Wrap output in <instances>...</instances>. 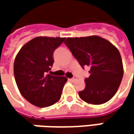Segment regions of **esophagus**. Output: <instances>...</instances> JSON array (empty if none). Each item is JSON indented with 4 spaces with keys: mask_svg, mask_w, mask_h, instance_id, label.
<instances>
[{
    "mask_svg": "<svg viewBox=\"0 0 134 134\" xmlns=\"http://www.w3.org/2000/svg\"><path fill=\"white\" fill-rule=\"evenodd\" d=\"M76 79H77V78H76V76H74L73 78H71V79H69V80H70V81H72V82H73V81H75V80H76Z\"/></svg>",
    "mask_w": 134,
    "mask_h": 134,
    "instance_id": "34e87169",
    "label": "esophagus"
}]
</instances>
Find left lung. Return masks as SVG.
<instances>
[{"mask_svg":"<svg viewBox=\"0 0 134 134\" xmlns=\"http://www.w3.org/2000/svg\"><path fill=\"white\" fill-rule=\"evenodd\" d=\"M64 43L81 67H90V76L85 79L86 88L79 92L80 98L92 105L109 101L117 92L124 75L118 48L97 36L67 38Z\"/></svg>","mask_w":134,"mask_h":134,"instance_id":"1","label":"left lung"}]
</instances>
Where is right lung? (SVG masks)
Instances as JSON below:
<instances>
[{"instance_id": "right-lung-1", "label": "right lung", "mask_w": 134, "mask_h": 134, "mask_svg": "<svg viewBox=\"0 0 134 134\" xmlns=\"http://www.w3.org/2000/svg\"><path fill=\"white\" fill-rule=\"evenodd\" d=\"M65 38L39 36L25 44L14 60L15 80L21 95L37 107L51 106L59 101L67 79L48 74L53 54Z\"/></svg>"}]
</instances>
